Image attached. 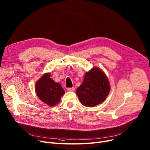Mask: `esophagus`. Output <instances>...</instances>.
I'll return each instance as SVG.
<instances>
[{
	"instance_id": "esophagus-1",
	"label": "esophagus",
	"mask_w": 150,
	"mask_h": 150,
	"mask_svg": "<svg viewBox=\"0 0 150 150\" xmlns=\"http://www.w3.org/2000/svg\"><path fill=\"white\" fill-rule=\"evenodd\" d=\"M68 91H70V92H73L75 91V87H69L67 88Z\"/></svg>"
}]
</instances>
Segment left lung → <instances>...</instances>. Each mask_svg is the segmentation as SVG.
<instances>
[{
  "label": "left lung",
  "instance_id": "1",
  "mask_svg": "<svg viewBox=\"0 0 150 150\" xmlns=\"http://www.w3.org/2000/svg\"><path fill=\"white\" fill-rule=\"evenodd\" d=\"M110 87L105 75L101 69L93 68L85 74L83 83L76 92L81 103L88 107L102 103L108 96Z\"/></svg>",
  "mask_w": 150,
  "mask_h": 150
}]
</instances>
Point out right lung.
Returning a JSON list of instances; mask_svg holds the SVG:
<instances>
[{"instance_id":"1","label":"right lung","mask_w":150,"mask_h":150,"mask_svg":"<svg viewBox=\"0 0 150 150\" xmlns=\"http://www.w3.org/2000/svg\"><path fill=\"white\" fill-rule=\"evenodd\" d=\"M50 76L49 74L42 76L35 84V91L40 100L50 106H54L59 103L65 92L62 86Z\"/></svg>"}]
</instances>
